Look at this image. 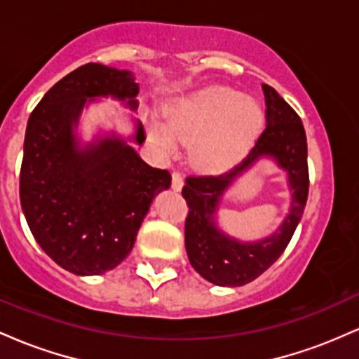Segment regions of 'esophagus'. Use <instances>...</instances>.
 <instances>
[{"mask_svg":"<svg viewBox=\"0 0 359 359\" xmlns=\"http://www.w3.org/2000/svg\"><path fill=\"white\" fill-rule=\"evenodd\" d=\"M182 187H184L182 175H180L179 172H174V174H172V189H174L175 192H180L182 191Z\"/></svg>","mask_w":359,"mask_h":359,"instance_id":"esophagus-1","label":"esophagus"}]
</instances>
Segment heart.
<instances>
[{
  "mask_svg": "<svg viewBox=\"0 0 359 359\" xmlns=\"http://www.w3.org/2000/svg\"><path fill=\"white\" fill-rule=\"evenodd\" d=\"M165 125L148 126V137L165 154L177 142L192 145L194 163L205 170L233 165L262 133L265 113L255 97L211 86L187 94L165 109Z\"/></svg>",
  "mask_w": 359,
  "mask_h": 359,
  "instance_id": "1",
  "label": "heart"
}]
</instances>
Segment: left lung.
<instances>
[{"label":"left lung","instance_id":"8db88e82","mask_svg":"<svg viewBox=\"0 0 359 359\" xmlns=\"http://www.w3.org/2000/svg\"><path fill=\"white\" fill-rule=\"evenodd\" d=\"M266 102V128L251 151L231 170L221 175L187 177L182 196L189 205L185 219V251L192 269L219 287L253 282L280 258L302 219L309 194L307 138L302 121L280 94L262 86ZM263 159H270L286 174L291 191L289 211L269 237L246 242L220 226L219 209L233 182Z\"/></svg>","mask_w":359,"mask_h":359}]
</instances>
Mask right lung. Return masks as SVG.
<instances>
[{
  "mask_svg": "<svg viewBox=\"0 0 359 359\" xmlns=\"http://www.w3.org/2000/svg\"><path fill=\"white\" fill-rule=\"evenodd\" d=\"M140 88L126 69L86 64L57 82L30 114L20 172V203L35 241L57 265L81 277L113 270L133 250L168 170L143 162L142 121L131 133L97 126L82 135V113L101 100L137 113Z\"/></svg>",
  "mask_w": 359,
  "mask_h": 359,
  "instance_id": "add662e5",
  "label": "right lung"
}]
</instances>
